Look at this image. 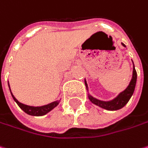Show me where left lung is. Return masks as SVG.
Returning <instances> with one entry per match:
<instances>
[{
	"label": "left lung",
	"mask_w": 148,
	"mask_h": 148,
	"mask_svg": "<svg viewBox=\"0 0 148 148\" xmlns=\"http://www.w3.org/2000/svg\"><path fill=\"white\" fill-rule=\"evenodd\" d=\"M122 45L123 46H125V45L123 43H122ZM126 47V46H125ZM136 82H137V71L134 68V65H133V73H132V79L128 87L126 88L125 90L123 92L119 94V96L114 99L112 101H108V102H103V101H100V100L96 99L93 98L92 96H88V99L89 100L98 106L101 107L104 109H107V110H118V109H120L122 108L123 107H124L126 105V103L129 101L130 98L132 97V93L134 92V89H135V86H136ZM85 85H86L87 88V83L85 81Z\"/></svg>",
	"instance_id": "1"
}]
</instances>
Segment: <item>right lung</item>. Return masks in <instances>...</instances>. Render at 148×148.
Segmentation results:
<instances>
[{"label": "right lung", "mask_w": 148, "mask_h": 148, "mask_svg": "<svg viewBox=\"0 0 148 148\" xmlns=\"http://www.w3.org/2000/svg\"><path fill=\"white\" fill-rule=\"evenodd\" d=\"M11 95H12V98L16 101V103L18 104V106L20 107L24 112H26L29 115H32V116H42V115H45V113H47L50 110H52L55 107H56L59 104V101H55V102H53V103H51L49 104H47V105H45V106H27V105H25V104H23L21 103L18 102V100L16 99V98L13 96L12 93H11Z\"/></svg>", "instance_id": "add662e5"}]
</instances>
